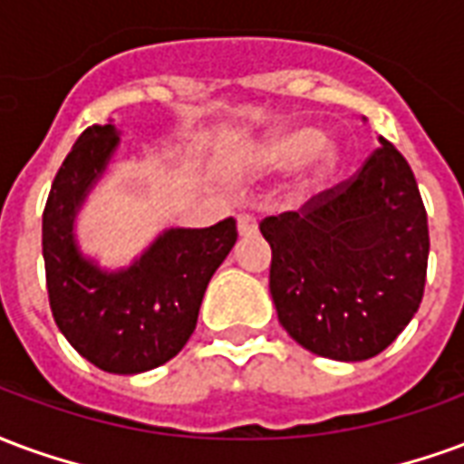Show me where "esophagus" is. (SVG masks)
<instances>
[{
	"instance_id": "esophagus-1",
	"label": "esophagus",
	"mask_w": 464,
	"mask_h": 464,
	"mask_svg": "<svg viewBox=\"0 0 464 464\" xmlns=\"http://www.w3.org/2000/svg\"><path fill=\"white\" fill-rule=\"evenodd\" d=\"M237 229H239V235H252V232H256V219L252 215H239Z\"/></svg>"
}]
</instances>
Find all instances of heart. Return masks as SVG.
I'll use <instances>...</instances> for the list:
<instances>
[{"mask_svg":"<svg viewBox=\"0 0 464 464\" xmlns=\"http://www.w3.org/2000/svg\"><path fill=\"white\" fill-rule=\"evenodd\" d=\"M266 158L276 168H296L311 158V180L319 182L336 170L341 153L331 140H321V130L311 125H296L274 135L266 143Z\"/></svg>","mask_w":464,"mask_h":464,"instance_id":"obj_1","label":"heart"}]
</instances>
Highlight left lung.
<instances>
[{
    "label": "left lung",
    "instance_id": "left-lung-1",
    "mask_svg": "<svg viewBox=\"0 0 464 464\" xmlns=\"http://www.w3.org/2000/svg\"><path fill=\"white\" fill-rule=\"evenodd\" d=\"M378 140L351 180L259 222L279 324L334 361L378 356L411 324L425 289L430 237L420 190L403 155Z\"/></svg>",
    "mask_w": 464,
    "mask_h": 464
}]
</instances>
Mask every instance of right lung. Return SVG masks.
<instances>
[{
    "mask_svg": "<svg viewBox=\"0 0 464 464\" xmlns=\"http://www.w3.org/2000/svg\"><path fill=\"white\" fill-rule=\"evenodd\" d=\"M116 125H91L53 178L42 246L53 321L106 373L133 375L178 356L195 331L212 274L237 242L232 218L205 229H168L133 265L106 272L81 255L73 222L118 148Z\"/></svg>",
    "mask_w": 464,
    "mask_h": 464,
    "instance_id": "add662e5",
    "label": "right lung"
}]
</instances>
